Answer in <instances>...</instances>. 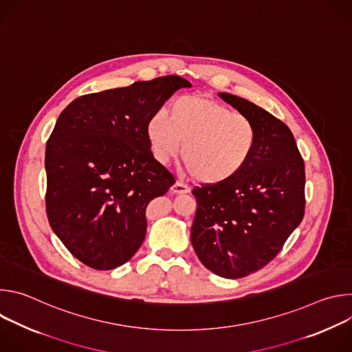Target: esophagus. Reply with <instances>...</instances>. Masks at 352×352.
<instances>
[{"instance_id":"1","label":"esophagus","mask_w":352,"mask_h":352,"mask_svg":"<svg viewBox=\"0 0 352 352\" xmlns=\"http://www.w3.org/2000/svg\"><path fill=\"white\" fill-rule=\"evenodd\" d=\"M171 192L175 193V195H184V193H188L189 192V188L184 184H181L179 181H177L173 186H171Z\"/></svg>"}]
</instances>
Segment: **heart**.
Here are the masks:
<instances>
[{
  "instance_id": "heart-1",
  "label": "heart",
  "mask_w": 352,
  "mask_h": 352,
  "mask_svg": "<svg viewBox=\"0 0 352 352\" xmlns=\"http://www.w3.org/2000/svg\"><path fill=\"white\" fill-rule=\"evenodd\" d=\"M146 135L153 156L167 163L179 152L195 181L219 186L238 177L252 157L258 132L248 117L206 96H182L170 106V117H148Z\"/></svg>"
}]
</instances>
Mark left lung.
I'll use <instances>...</instances> for the list:
<instances>
[{"instance_id": "obj_1", "label": "left lung", "mask_w": 352, "mask_h": 352, "mask_svg": "<svg viewBox=\"0 0 352 352\" xmlns=\"http://www.w3.org/2000/svg\"><path fill=\"white\" fill-rule=\"evenodd\" d=\"M219 96L254 122L258 140L238 177L192 190L197 208L190 242L206 269L241 278L273 261L302 221L305 167L283 121L242 97Z\"/></svg>"}]
</instances>
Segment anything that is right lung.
Masks as SVG:
<instances>
[{
    "label": "right lung",
    "instance_id": "add662e5",
    "mask_svg": "<svg viewBox=\"0 0 352 352\" xmlns=\"http://www.w3.org/2000/svg\"><path fill=\"white\" fill-rule=\"evenodd\" d=\"M181 87L177 75L75 98L45 146V212L69 252L96 270L126 263L147 228L146 208L174 185L150 150L148 117Z\"/></svg>",
    "mask_w": 352,
    "mask_h": 352
}]
</instances>
